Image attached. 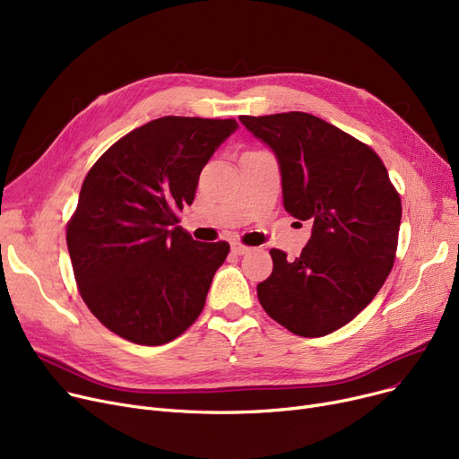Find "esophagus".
Wrapping results in <instances>:
<instances>
[{
  "instance_id": "obj_1",
  "label": "esophagus",
  "mask_w": 459,
  "mask_h": 459,
  "mask_svg": "<svg viewBox=\"0 0 459 459\" xmlns=\"http://www.w3.org/2000/svg\"><path fill=\"white\" fill-rule=\"evenodd\" d=\"M230 249H232L234 255H246L251 247H247V246H244V244H239V242H234V244L230 246Z\"/></svg>"
}]
</instances>
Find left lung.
Listing matches in <instances>:
<instances>
[{
    "instance_id": "obj_1",
    "label": "left lung",
    "mask_w": 459,
    "mask_h": 459,
    "mask_svg": "<svg viewBox=\"0 0 459 459\" xmlns=\"http://www.w3.org/2000/svg\"><path fill=\"white\" fill-rule=\"evenodd\" d=\"M273 151L284 210L312 223L296 260L272 249V275L256 286L262 308L299 336L351 322L389 277L402 201L368 144L303 111L239 117Z\"/></svg>"
}]
</instances>
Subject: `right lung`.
<instances>
[{"label":"right lung","mask_w":459,"mask_h":459,"mask_svg":"<svg viewBox=\"0 0 459 459\" xmlns=\"http://www.w3.org/2000/svg\"><path fill=\"white\" fill-rule=\"evenodd\" d=\"M234 118L161 117L109 147L87 173L66 227L80 294L123 339L160 346L199 318L227 242H195L177 213L234 134Z\"/></svg>","instance_id":"add662e5"}]
</instances>
